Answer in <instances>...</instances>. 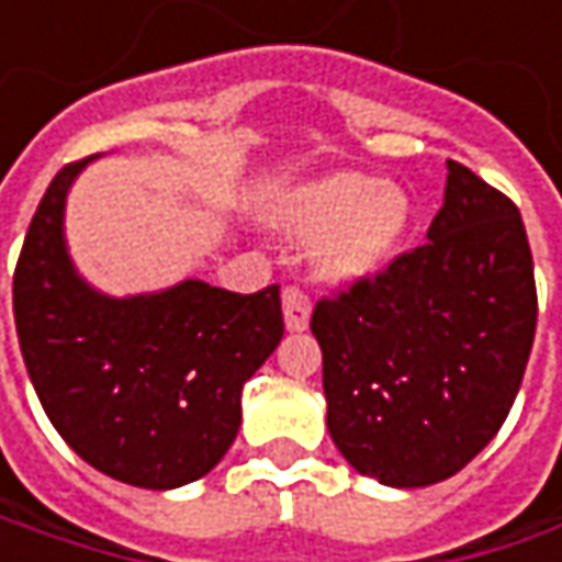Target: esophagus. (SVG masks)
<instances>
[{"label":"esophagus","mask_w":562,"mask_h":562,"mask_svg":"<svg viewBox=\"0 0 562 562\" xmlns=\"http://www.w3.org/2000/svg\"><path fill=\"white\" fill-rule=\"evenodd\" d=\"M281 303H284V325H288V331H303L310 325V296L300 288H284Z\"/></svg>","instance_id":"obj_1"}]
</instances>
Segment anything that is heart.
Listing matches in <instances>:
<instances>
[{"label":"heart","instance_id":"heart-1","mask_svg":"<svg viewBox=\"0 0 562 562\" xmlns=\"http://www.w3.org/2000/svg\"><path fill=\"white\" fill-rule=\"evenodd\" d=\"M271 225L315 240V266L331 281H362L387 269L406 244L413 203L400 187L362 171H331L281 193Z\"/></svg>","mask_w":562,"mask_h":562}]
</instances>
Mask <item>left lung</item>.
Wrapping results in <instances>:
<instances>
[{
	"label": "left lung",
	"instance_id": "1",
	"mask_svg": "<svg viewBox=\"0 0 562 562\" xmlns=\"http://www.w3.org/2000/svg\"><path fill=\"white\" fill-rule=\"evenodd\" d=\"M535 322L519 209L447 162L428 244L315 303L328 431L344 460L391 487L457 475L507 419Z\"/></svg>",
	"mask_w": 562,
	"mask_h": 562
}]
</instances>
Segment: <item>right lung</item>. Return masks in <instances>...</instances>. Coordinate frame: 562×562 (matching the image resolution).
<instances>
[{
    "label": "right lung",
    "mask_w": 562,
    "mask_h": 562,
    "mask_svg": "<svg viewBox=\"0 0 562 562\" xmlns=\"http://www.w3.org/2000/svg\"><path fill=\"white\" fill-rule=\"evenodd\" d=\"M87 162L36 205L11 300L21 357L55 431L124 485L171 491L212 472L240 428V394L284 337L281 291L231 293L187 278L109 296L68 256L65 203Z\"/></svg>",
    "instance_id": "1"
}]
</instances>
